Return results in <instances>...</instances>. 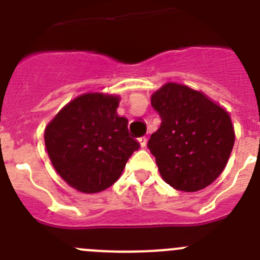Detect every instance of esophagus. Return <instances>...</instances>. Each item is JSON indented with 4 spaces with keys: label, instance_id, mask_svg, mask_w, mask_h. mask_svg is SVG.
I'll return each mask as SVG.
<instances>
[{
    "label": "esophagus",
    "instance_id": "1",
    "mask_svg": "<svg viewBox=\"0 0 260 260\" xmlns=\"http://www.w3.org/2000/svg\"><path fill=\"white\" fill-rule=\"evenodd\" d=\"M138 141H139V144H141L142 148H144V147L147 146V138L146 137H141L139 139H138Z\"/></svg>",
    "mask_w": 260,
    "mask_h": 260
}]
</instances>
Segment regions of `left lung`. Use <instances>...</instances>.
<instances>
[{
	"instance_id": "1",
	"label": "left lung",
	"mask_w": 260,
	"mask_h": 260,
	"mask_svg": "<svg viewBox=\"0 0 260 260\" xmlns=\"http://www.w3.org/2000/svg\"><path fill=\"white\" fill-rule=\"evenodd\" d=\"M161 118L147 147L162 180L176 190L198 191L224 171L234 144L229 113L203 92L167 83L151 98Z\"/></svg>"
}]
</instances>
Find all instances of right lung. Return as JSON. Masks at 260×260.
I'll return each instance as SVG.
<instances>
[{"label": "right lung", "mask_w": 260, "mask_h": 260, "mask_svg": "<svg viewBox=\"0 0 260 260\" xmlns=\"http://www.w3.org/2000/svg\"><path fill=\"white\" fill-rule=\"evenodd\" d=\"M119 98L91 92L78 96L45 127L53 167L78 191L93 194L113 185L141 144L127 119L117 114Z\"/></svg>", "instance_id": "right-lung-1"}]
</instances>
